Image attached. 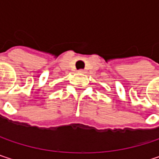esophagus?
Returning a JSON list of instances; mask_svg holds the SVG:
<instances>
[{
	"label": "esophagus",
	"mask_w": 159,
	"mask_h": 159,
	"mask_svg": "<svg viewBox=\"0 0 159 159\" xmlns=\"http://www.w3.org/2000/svg\"><path fill=\"white\" fill-rule=\"evenodd\" d=\"M78 72H79L80 74H85V71H84V70H83V69H80Z\"/></svg>",
	"instance_id": "1"
}]
</instances>
